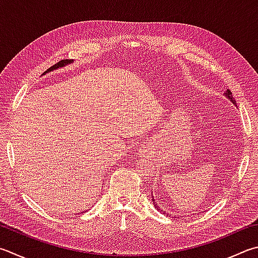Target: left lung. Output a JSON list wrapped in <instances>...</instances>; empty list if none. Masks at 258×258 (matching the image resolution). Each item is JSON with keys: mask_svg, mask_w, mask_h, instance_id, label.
<instances>
[{"mask_svg": "<svg viewBox=\"0 0 258 258\" xmlns=\"http://www.w3.org/2000/svg\"><path fill=\"white\" fill-rule=\"evenodd\" d=\"M225 95H226V98H227V99H229V101H231V103H232V104H235V105H236V101L234 100V98H232V94H231V92H230L229 90H227V91L225 92ZM152 200H153V203H154L155 208H157V210H158V211L163 212L164 215H167L166 211H164L163 209H160V208L156 205V202H155V199H154V196H152Z\"/></svg>", "mask_w": 258, "mask_h": 258, "instance_id": "obj_1", "label": "left lung"}]
</instances>
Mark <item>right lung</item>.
<instances>
[{"mask_svg": "<svg viewBox=\"0 0 258 258\" xmlns=\"http://www.w3.org/2000/svg\"><path fill=\"white\" fill-rule=\"evenodd\" d=\"M73 60L71 59V60H69V59H64V60H61V61H59V62H57L56 65H53L52 67H50L49 70L48 71H46L45 73H43L42 75H45L46 73H50V72H52V71H55V70H58V69H62V67H65L66 65H69V64H71ZM81 213H83V212H81Z\"/></svg>", "mask_w": 258, "mask_h": 258, "instance_id": "right-lung-1", "label": "right lung"}]
</instances>
